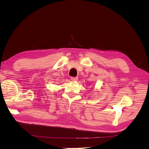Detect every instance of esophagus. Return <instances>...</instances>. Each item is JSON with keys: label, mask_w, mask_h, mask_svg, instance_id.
<instances>
[{"label": "esophagus", "mask_w": 149, "mask_h": 149, "mask_svg": "<svg viewBox=\"0 0 149 149\" xmlns=\"http://www.w3.org/2000/svg\"><path fill=\"white\" fill-rule=\"evenodd\" d=\"M71 80L72 81H77L78 77H71Z\"/></svg>", "instance_id": "34e87169"}]
</instances>
